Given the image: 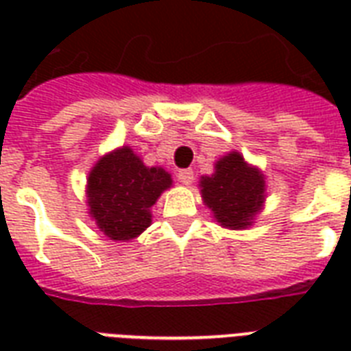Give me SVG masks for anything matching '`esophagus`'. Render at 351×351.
<instances>
[{
    "label": "esophagus",
    "mask_w": 351,
    "mask_h": 351,
    "mask_svg": "<svg viewBox=\"0 0 351 351\" xmlns=\"http://www.w3.org/2000/svg\"><path fill=\"white\" fill-rule=\"evenodd\" d=\"M176 178L182 182V184H186L189 186L193 180H195V175H193V169H180L176 173Z\"/></svg>",
    "instance_id": "obj_1"
}]
</instances>
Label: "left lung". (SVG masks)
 <instances>
[{
	"instance_id": "obj_1",
	"label": "left lung",
	"mask_w": 351,
	"mask_h": 351,
	"mask_svg": "<svg viewBox=\"0 0 351 351\" xmlns=\"http://www.w3.org/2000/svg\"><path fill=\"white\" fill-rule=\"evenodd\" d=\"M200 187L204 204L228 230H245L251 226L266 198L264 175L237 151L222 156L215 164L213 175L200 178Z\"/></svg>"
}]
</instances>
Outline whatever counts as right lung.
Segmentation results:
<instances>
[{"instance_id":"add662e5","label":"right lung","mask_w":351,"mask_h":351,"mask_svg":"<svg viewBox=\"0 0 351 351\" xmlns=\"http://www.w3.org/2000/svg\"><path fill=\"white\" fill-rule=\"evenodd\" d=\"M173 180L147 167L131 147L101 156L87 178V204L96 226L111 240H132L151 226V208Z\"/></svg>"}]
</instances>
